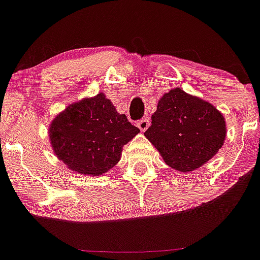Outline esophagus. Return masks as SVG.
Returning <instances> with one entry per match:
<instances>
[{"label":"esophagus","instance_id":"1","mask_svg":"<svg viewBox=\"0 0 260 260\" xmlns=\"http://www.w3.org/2000/svg\"><path fill=\"white\" fill-rule=\"evenodd\" d=\"M137 125H138V128H140V129L142 131V132H145L147 128L149 127V119H148V117H145V118H142V119L138 120Z\"/></svg>","mask_w":260,"mask_h":260}]
</instances>
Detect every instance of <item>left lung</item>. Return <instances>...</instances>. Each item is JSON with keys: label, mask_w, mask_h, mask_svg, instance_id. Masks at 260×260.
<instances>
[{"label": "left lung", "mask_w": 260, "mask_h": 260, "mask_svg": "<svg viewBox=\"0 0 260 260\" xmlns=\"http://www.w3.org/2000/svg\"><path fill=\"white\" fill-rule=\"evenodd\" d=\"M152 124L145 132L172 169L190 172L203 166L224 143L226 127L222 114L200 98L171 89L157 104Z\"/></svg>", "instance_id": "1"}]
</instances>
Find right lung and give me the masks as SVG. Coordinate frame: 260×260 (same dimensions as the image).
Returning a JSON list of instances; mask_svg holds the SVG:
<instances>
[{
    "instance_id": "obj_1",
    "label": "right lung",
    "mask_w": 260,
    "mask_h": 260,
    "mask_svg": "<svg viewBox=\"0 0 260 260\" xmlns=\"http://www.w3.org/2000/svg\"><path fill=\"white\" fill-rule=\"evenodd\" d=\"M138 132L103 93L69 106L49 128L57 158L73 171L93 176L115 166L122 147Z\"/></svg>"
}]
</instances>
